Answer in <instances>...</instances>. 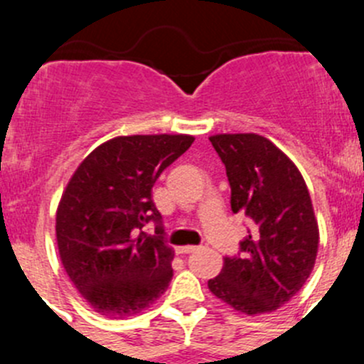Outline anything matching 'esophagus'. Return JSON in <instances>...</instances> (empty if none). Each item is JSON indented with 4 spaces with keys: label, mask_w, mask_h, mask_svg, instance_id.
Segmentation results:
<instances>
[{
    "label": "esophagus",
    "mask_w": 364,
    "mask_h": 364,
    "mask_svg": "<svg viewBox=\"0 0 364 364\" xmlns=\"http://www.w3.org/2000/svg\"><path fill=\"white\" fill-rule=\"evenodd\" d=\"M197 249H199V247H196V245L176 247V252H178V254H190V252H193V250H197Z\"/></svg>",
    "instance_id": "obj_1"
}]
</instances>
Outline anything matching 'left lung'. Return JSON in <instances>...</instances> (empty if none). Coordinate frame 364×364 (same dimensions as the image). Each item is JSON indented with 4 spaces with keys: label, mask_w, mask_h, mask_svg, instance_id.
Here are the masks:
<instances>
[{
    "label": "left lung",
    "mask_w": 364,
    "mask_h": 364,
    "mask_svg": "<svg viewBox=\"0 0 364 364\" xmlns=\"http://www.w3.org/2000/svg\"><path fill=\"white\" fill-rule=\"evenodd\" d=\"M210 142L225 167L232 213L245 215L252 228L208 288L245 315L276 311L315 267L318 225L308 186L294 161L264 136L215 135Z\"/></svg>",
    "instance_id": "1"
}]
</instances>
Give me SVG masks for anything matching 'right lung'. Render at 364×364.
<instances>
[{"label":"right lung","mask_w":364,"mask_h":364,"mask_svg":"<svg viewBox=\"0 0 364 364\" xmlns=\"http://www.w3.org/2000/svg\"><path fill=\"white\" fill-rule=\"evenodd\" d=\"M192 142L190 135L117 136L70 178L56 211V242L67 276L94 311L133 316L167 290L174 250L153 186ZM151 221L154 235L143 229Z\"/></svg>","instance_id":"add662e5"}]
</instances>
